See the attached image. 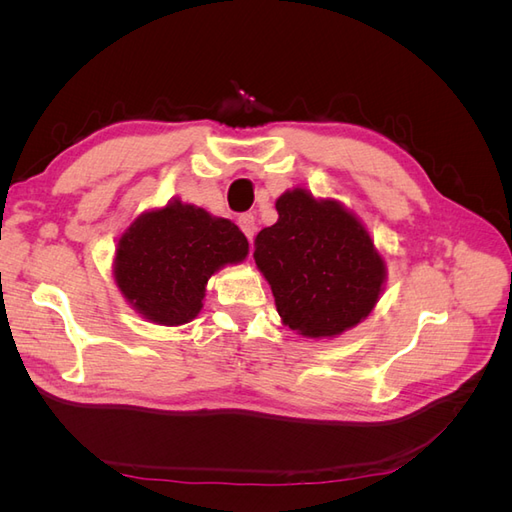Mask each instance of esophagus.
<instances>
[{
    "label": "esophagus",
    "mask_w": 512,
    "mask_h": 512,
    "mask_svg": "<svg viewBox=\"0 0 512 512\" xmlns=\"http://www.w3.org/2000/svg\"><path fill=\"white\" fill-rule=\"evenodd\" d=\"M239 228L243 230V235L252 241L254 235H256V218H254V215L252 213L239 215Z\"/></svg>",
    "instance_id": "esophagus-1"
}]
</instances>
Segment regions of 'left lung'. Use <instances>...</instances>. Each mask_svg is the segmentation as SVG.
I'll list each match as a JSON object with an SVG mask.
<instances>
[{
    "mask_svg": "<svg viewBox=\"0 0 512 512\" xmlns=\"http://www.w3.org/2000/svg\"><path fill=\"white\" fill-rule=\"evenodd\" d=\"M280 220L254 239V260L294 333L331 339L363 322L386 282V260L365 224L335 198L305 188L275 200Z\"/></svg>",
    "mask_w": 512,
    "mask_h": 512,
    "instance_id": "1",
    "label": "left lung"
}]
</instances>
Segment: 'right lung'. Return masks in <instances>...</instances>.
Listing matches in <instances>:
<instances>
[{
    "mask_svg": "<svg viewBox=\"0 0 512 512\" xmlns=\"http://www.w3.org/2000/svg\"><path fill=\"white\" fill-rule=\"evenodd\" d=\"M250 243L226 218L168 200L121 232L113 277L136 314L162 327H179L203 309L207 282L226 265L247 258Z\"/></svg>",
    "mask_w": 512,
    "mask_h": 512,
    "instance_id": "obj_1",
    "label": "right lung"
}]
</instances>
